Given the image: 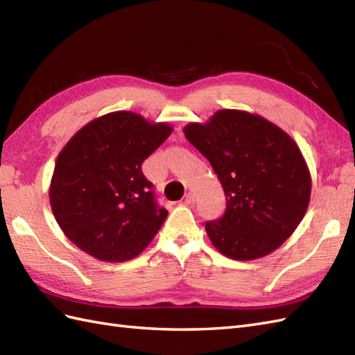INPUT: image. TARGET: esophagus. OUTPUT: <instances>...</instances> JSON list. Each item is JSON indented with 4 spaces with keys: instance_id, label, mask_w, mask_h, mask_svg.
I'll use <instances>...</instances> for the list:
<instances>
[{
    "instance_id": "34e87169",
    "label": "esophagus",
    "mask_w": 355,
    "mask_h": 355,
    "mask_svg": "<svg viewBox=\"0 0 355 355\" xmlns=\"http://www.w3.org/2000/svg\"><path fill=\"white\" fill-rule=\"evenodd\" d=\"M195 193H192V192H189L187 195H186V198H184V204H187V205H190V204H195Z\"/></svg>"
}]
</instances>
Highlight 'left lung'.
<instances>
[{
    "mask_svg": "<svg viewBox=\"0 0 355 355\" xmlns=\"http://www.w3.org/2000/svg\"><path fill=\"white\" fill-rule=\"evenodd\" d=\"M184 136L210 162L226 196L225 214L205 223L222 255L250 261L291 237L311 201L307 163L291 136L264 116L220 109Z\"/></svg>",
    "mask_w": 355,
    "mask_h": 355,
    "instance_id": "8db88e82",
    "label": "left lung"
}]
</instances>
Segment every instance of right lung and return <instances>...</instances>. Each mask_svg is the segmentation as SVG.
Instances as JSON below:
<instances>
[{"label":"right lung","mask_w":355,"mask_h":355,"mask_svg":"<svg viewBox=\"0 0 355 355\" xmlns=\"http://www.w3.org/2000/svg\"><path fill=\"white\" fill-rule=\"evenodd\" d=\"M168 123L109 112L76 132L58 154L49 186L52 213L66 237L98 261L138 257L165 222L142 163L168 139Z\"/></svg>","instance_id":"obj_1"}]
</instances>
